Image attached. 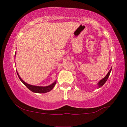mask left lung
I'll return each instance as SVG.
<instances>
[{
  "label": "left lung",
  "mask_w": 127,
  "mask_h": 127,
  "mask_svg": "<svg viewBox=\"0 0 127 127\" xmlns=\"http://www.w3.org/2000/svg\"><path fill=\"white\" fill-rule=\"evenodd\" d=\"M111 70H112V68H111L110 70H109V72L107 73V74H106V76L105 77H104L103 79L101 80H100V81H99V82L98 83V86H99V87H101L103 86V85L106 83V81H107V79H108L109 75H110Z\"/></svg>",
  "instance_id": "left-lung-1"
}]
</instances>
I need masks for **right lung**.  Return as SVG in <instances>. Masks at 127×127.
<instances>
[{"label": "right lung", "instance_id": "add662e5", "mask_svg": "<svg viewBox=\"0 0 127 127\" xmlns=\"http://www.w3.org/2000/svg\"><path fill=\"white\" fill-rule=\"evenodd\" d=\"M17 74H18V76L19 77V79H20V80L23 83V84L25 85V86L27 87V88L31 90V91L33 92V93H40V94H43V93H46L47 92H49L51 91V90L53 89L54 88V87L56 84V81H55L54 83H53V84L50 85L48 86H46V87H39V86H32V85L28 84L27 83H26L25 81H24L22 80L21 79V78L20 77L19 74L18 73H17Z\"/></svg>", "mask_w": 127, "mask_h": 127}]
</instances>
